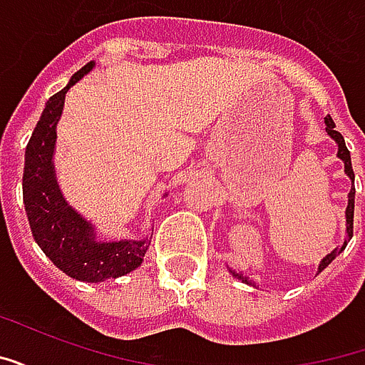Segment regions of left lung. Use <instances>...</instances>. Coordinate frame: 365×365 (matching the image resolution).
Segmentation results:
<instances>
[{
    "label": "left lung",
    "instance_id": "left-lung-1",
    "mask_svg": "<svg viewBox=\"0 0 365 365\" xmlns=\"http://www.w3.org/2000/svg\"><path fill=\"white\" fill-rule=\"evenodd\" d=\"M324 125H327V133H329L330 138H332V140L338 144V158L344 162L346 175H348V178H350L354 183L352 160H350V150L346 148L344 136L338 133L336 125H334V120H332V117H330V115H327V117H324ZM354 195H356V187H352V190H350V193H348V207H346V232H348V238H352V235H354ZM344 248H346V242L342 248H334L332 252L327 254V256H324V258L321 260V264H319V272H322V269L327 268L330 262L334 260V258H336L338 254L342 252ZM230 274L235 275V277H238V279H242L245 283H250L248 282V277H245L242 274H237V272H232V269H230Z\"/></svg>",
    "mask_w": 365,
    "mask_h": 365
}]
</instances>
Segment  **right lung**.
<instances>
[{
  "mask_svg": "<svg viewBox=\"0 0 365 365\" xmlns=\"http://www.w3.org/2000/svg\"><path fill=\"white\" fill-rule=\"evenodd\" d=\"M93 66L96 62H88L72 76L64 90L46 101L27 144L23 170V203L36 245L64 274L90 283L115 279L133 272L143 264L148 250V237L119 242L97 240L93 225L68 205L56 182L52 156L64 97Z\"/></svg>",
  "mask_w": 365,
  "mask_h": 365,
  "instance_id": "right-lung-1",
  "label": "right lung"
}]
</instances>
